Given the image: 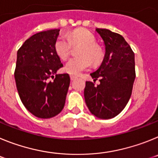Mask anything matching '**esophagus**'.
<instances>
[{"label": "esophagus", "instance_id": "1", "mask_svg": "<svg viewBox=\"0 0 158 158\" xmlns=\"http://www.w3.org/2000/svg\"><path fill=\"white\" fill-rule=\"evenodd\" d=\"M76 78H77V77L74 76V75H70V80H71V81L75 80Z\"/></svg>", "mask_w": 158, "mask_h": 158}]
</instances>
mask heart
Returning a JSON list of instances; mask_svg holds the SVG:
<instances>
[{"label":"heart","instance_id":"1","mask_svg":"<svg viewBox=\"0 0 158 158\" xmlns=\"http://www.w3.org/2000/svg\"><path fill=\"white\" fill-rule=\"evenodd\" d=\"M82 45L78 54L81 57L72 58L65 63L64 69L69 74L79 75L91 66L92 61L97 63L101 59V52L96 46V38L85 29L73 31L68 35H61L54 43V51L61 59L65 60L70 54L72 46Z\"/></svg>","mask_w":158,"mask_h":158}]
</instances>
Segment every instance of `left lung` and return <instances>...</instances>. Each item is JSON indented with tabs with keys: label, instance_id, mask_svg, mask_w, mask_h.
<instances>
[{
	"label": "left lung",
	"instance_id": "1",
	"mask_svg": "<svg viewBox=\"0 0 158 158\" xmlns=\"http://www.w3.org/2000/svg\"><path fill=\"white\" fill-rule=\"evenodd\" d=\"M105 45V55L99 69L90 73L96 81H86L84 96L86 105L97 118H111L118 115L131 98L135 79V53L121 35L96 28Z\"/></svg>",
	"mask_w": 158,
	"mask_h": 158
}]
</instances>
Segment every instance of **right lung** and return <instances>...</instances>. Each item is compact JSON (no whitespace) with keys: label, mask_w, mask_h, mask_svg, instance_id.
<instances>
[{"label":"right lung","mask_w":158,"mask_h":158,"mask_svg":"<svg viewBox=\"0 0 158 158\" xmlns=\"http://www.w3.org/2000/svg\"><path fill=\"white\" fill-rule=\"evenodd\" d=\"M59 31L36 33L17 51L16 89L24 107L38 118H52L62 111L70 83L68 73L56 74L63 66L54 47Z\"/></svg>","instance_id":"right-lung-1"}]
</instances>
